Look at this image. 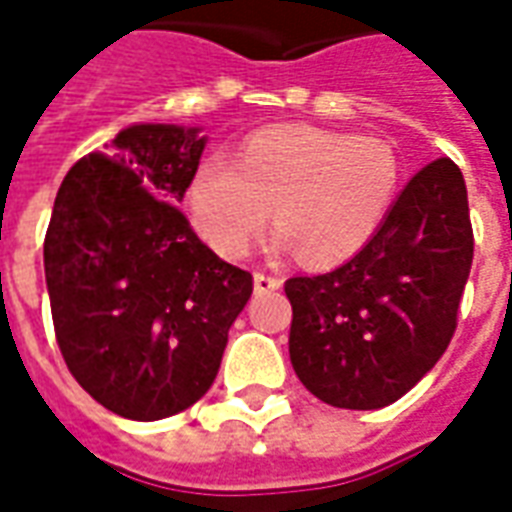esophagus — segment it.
<instances>
[{"label":"esophagus","mask_w":512,"mask_h":512,"mask_svg":"<svg viewBox=\"0 0 512 512\" xmlns=\"http://www.w3.org/2000/svg\"><path fill=\"white\" fill-rule=\"evenodd\" d=\"M282 288V279L268 277V274H255V290L257 293H274Z\"/></svg>","instance_id":"34e87169"}]
</instances>
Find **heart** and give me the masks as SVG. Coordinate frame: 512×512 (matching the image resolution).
I'll return each instance as SVG.
<instances>
[{"label": "heart", "instance_id": "1", "mask_svg": "<svg viewBox=\"0 0 512 512\" xmlns=\"http://www.w3.org/2000/svg\"><path fill=\"white\" fill-rule=\"evenodd\" d=\"M400 167L392 147L318 128H266L235 167L208 158L191 180L194 222L222 255H246L271 219L279 244L307 266L354 257L392 208Z\"/></svg>", "mask_w": 512, "mask_h": 512}]
</instances>
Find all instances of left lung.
<instances>
[{
	"label": "left lung",
	"mask_w": 512,
	"mask_h": 512,
	"mask_svg": "<svg viewBox=\"0 0 512 512\" xmlns=\"http://www.w3.org/2000/svg\"><path fill=\"white\" fill-rule=\"evenodd\" d=\"M472 257L461 169L436 158L348 263L285 282L290 362L301 384L354 411L406 395L450 345Z\"/></svg>",
	"instance_id": "obj_1"
}]
</instances>
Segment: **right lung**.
I'll use <instances>...</instances> for the list:
<instances>
[{
  "label": "right lung",
  "instance_id": "obj_1",
  "mask_svg": "<svg viewBox=\"0 0 512 512\" xmlns=\"http://www.w3.org/2000/svg\"><path fill=\"white\" fill-rule=\"evenodd\" d=\"M200 128L142 123L62 180L43 266L62 359L126 419L194 406L222 365L252 274L224 263L175 208L205 150Z\"/></svg>",
  "mask_w": 512,
  "mask_h": 512
}]
</instances>
